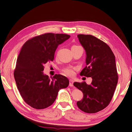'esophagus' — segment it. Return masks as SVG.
<instances>
[{
  "mask_svg": "<svg viewBox=\"0 0 132 132\" xmlns=\"http://www.w3.org/2000/svg\"><path fill=\"white\" fill-rule=\"evenodd\" d=\"M70 81V83H69V85L70 87H72L73 86V81L72 80H71V79H70V80H69Z\"/></svg>",
  "mask_w": 132,
  "mask_h": 132,
  "instance_id": "34e87169",
  "label": "esophagus"
}]
</instances>
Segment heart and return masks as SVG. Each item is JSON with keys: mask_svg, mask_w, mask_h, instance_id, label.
<instances>
[{"mask_svg": "<svg viewBox=\"0 0 132 132\" xmlns=\"http://www.w3.org/2000/svg\"><path fill=\"white\" fill-rule=\"evenodd\" d=\"M76 70V68L75 67H68L63 70V72H65V74L67 75V76L72 77V76L75 75V71Z\"/></svg>", "mask_w": 132, "mask_h": 132, "instance_id": "b5f03b06", "label": "heart"}]
</instances>
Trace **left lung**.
<instances>
[{"label": "left lung", "instance_id": "8db88e82", "mask_svg": "<svg viewBox=\"0 0 132 132\" xmlns=\"http://www.w3.org/2000/svg\"><path fill=\"white\" fill-rule=\"evenodd\" d=\"M78 38L86 53V66L80 75L92 77V81L90 85L85 82L73 83L83 93L77 106L85 112L96 113L109 105L117 85L115 57L109 46L95 36L79 34Z\"/></svg>", "mask_w": 132, "mask_h": 132}]
</instances>
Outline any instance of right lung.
<instances>
[{"label":"right lung","mask_w":132,"mask_h":132,"mask_svg":"<svg viewBox=\"0 0 132 132\" xmlns=\"http://www.w3.org/2000/svg\"><path fill=\"white\" fill-rule=\"evenodd\" d=\"M70 37L62 34H44L29 39L21 48L14 77L21 97L32 108L50 106L61 89L68 87L69 80L66 76L56 74L51 79L43 71L46 63L53 61L58 46Z\"/></svg>","instance_id":"obj_1"}]
</instances>
